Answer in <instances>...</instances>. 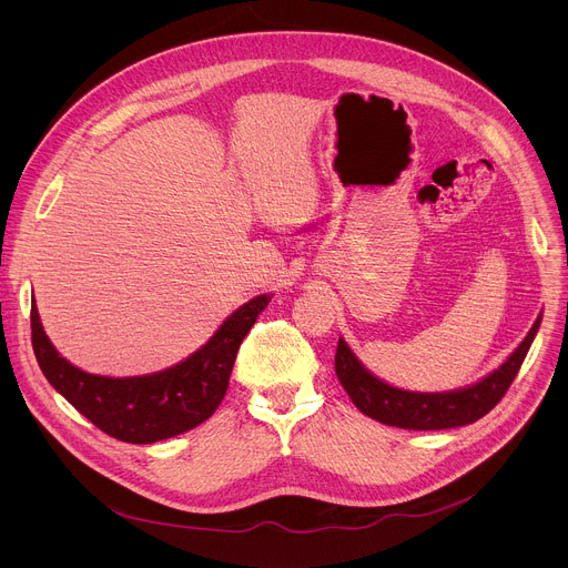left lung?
<instances>
[{"mask_svg": "<svg viewBox=\"0 0 568 568\" xmlns=\"http://www.w3.org/2000/svg\"><path fill=\"white\" fill-rule=\"evenodd\" d=\"M539 321L541 318L535 321L528 337L519 344L510 359L501 364V368H497L478 384L460 390L412 393L388 386L362 366V362L351 353L344 339H339L337 344L335 373L355 407L377 423L416 432L463 427L476 423L485 414H490L501 402L528 355V348L539 328Z\"/></svg>", "mask_w": 568, "mask_h": 568, "instance_id": "left-lung-1", "label": "left lung"}]
</instances>
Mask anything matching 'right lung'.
Returning a JSON list of instances; mask_svg holds the SVG:
<instances>
[{
	"mask_svg": "<svg viewBox=\"0 0 568 568\" xmlns=\"http://www.w3.org/2000/svg\"><path fill=\"white\" fill-rule=\"evenodd\" d=\"M272 294L237 307L220 331L189 359L141 377H103L71 366L47 339L38 307H31V342L49 384L108 436L148 445L184 434L209 420L229 388L237 348Z\"/></svg>",
	"mask_w": 568,
	"mask_h": 568,
	"instance_id": "right-lung-1",
	"label": "right lung"
}]
</instances>
